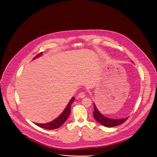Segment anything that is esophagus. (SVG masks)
I'll return each mask as SVG.
<instances>
[{
    "label": "esophagus",
    "mask_w": 157,
    "mask_h": 157,
    "mask_svg": "<svg viewBox=\"0 0 157 157\" xmlns=\"http://www.w3.org/2000/svg\"><path fill=\"white\" fill-rule=\"evenodd\" d=\"M85 96V94L84 92H81L78 94V97L79 98H81V99L82 98H83Z\"/></svg>",
    "instance_id": "esophagus-1"
}]
</instances>
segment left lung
<instances>
[{"instance_id":"left-lung-1","label":"left lung","mask_w":157,"mask_h":157,"mask_svg":"<svg viewBox=\"0 0 157 157\" xmlns=\"http://www.w3.org/2000/svg\"><path fill=\"white\" fill-rule=\"evenodd\" d=\"M94 112L93 113V115H94V119L101 125L107 127H113L114 126L120 125L123 123H124L128 118V117L124 119H113L108 118L106 116H103L99 111V110L97 109L94 103Z\"/></svg>"}]
</instances>
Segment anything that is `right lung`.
Segmentation results:
<instances>
[{"instance_id": "add662e5", "label": "right lung", "mask_w": 157, "mask_h": 157, "mask_svg": "<svg viewBox=\"0 0 157 157\" xmlns=\"http://www.w3.org/2000/svg\"><path fill=\"white\" fill-rule=\"evenodd\" d=\"M42 54H43V52L40 53L39 54H38L37 56H35L33 58V59H35L38 58L39 56H41L42 55ZM75 100V98L72 97L69 101V103H68V105H67L66 107L65 108L63 113H61L58 117H56V119L51 121L49 123H47L38 124V123H34V124L36 125H38L40 127H41V128H45V129H48V130H54V129H56L57 128L59 127L60 126L63 125V124L66 121L67 119L68 118L70 113H71V105Z\"/></svg>"}]
</instances>
